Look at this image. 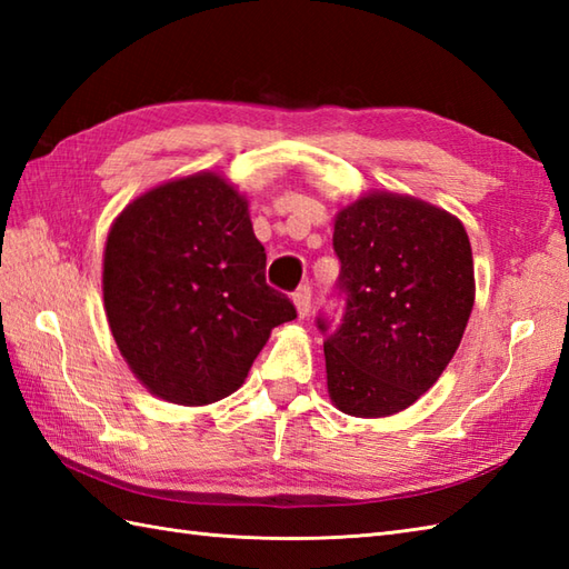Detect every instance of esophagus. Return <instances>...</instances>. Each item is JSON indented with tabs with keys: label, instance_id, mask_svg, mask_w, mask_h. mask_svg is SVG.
<instances>
[{
	"label": "esophagus",
	"instance_id": "obj_1",
	"mask_svg": "<svg viewBox=\"0 0 569 569\" xmlns=\"http://www.w3.org/2000/svg\"><path fill=\"white\" fill-rule=\"evenodd\" d=\"M293 306H296V312L300 320L308 318V312H310V288L308 286L298 288V291L293 293Z\"/></svg>",
	"mask_w": 569,
	"mask_h": 569
}]
</instances>
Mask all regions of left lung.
I'll list each match as a JSON object with an SVG mask.
<instances>
[{
	"mask_svg": "<svg viewBox=\"0 0 569 569\" xmlns=\"http://www.w3.org/2000/svg\"><path fill=\"white\" fill-rule=\"evenodd\" d=\"M332 244L347 306L325 342L330 401L355 418L401 413L462 342L475 306L467 229L438 204L371 190L337 212Z\"/></svg>",
	"mask_w": 569,
	"mask_h": 569,
	"instance_id": "1",
	"label": "left lung"
}]
</instances>
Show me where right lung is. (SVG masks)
Segmentation results:
<instances>
[{"label":"right lung","instance_id":"add662e5","mask_svg":"<svg viewBox=\"0 0 569 569\" xmlns=\"http://www.w3.org/2000/svg\"><path fill=\"white\" fill-rule=\"evenodd\" d=\"M263 269L249 200L224 176L171 178L131 200L102 259L107 322L131 373L178 406L234 393L271 330L296 318Z\"/></svg>","mask_w":569,"mask_h":569}]
</instances>
